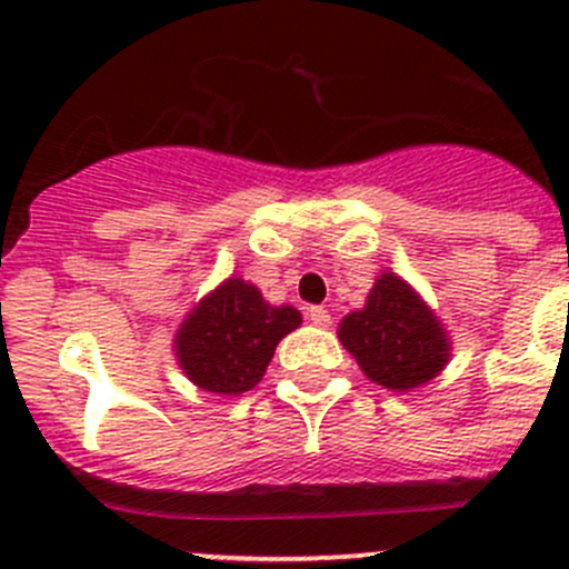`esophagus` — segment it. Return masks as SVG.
Listing matches in <instances>:
<instances>
[{"mask_svg": "<svg viewBox=\"0 0 569 569\" xmlns=\"http://www.w3.org/2000/svg\"><path fill=\"white\" fill-rule=\"evenodd\" d=\"M308 319H311L317 327H330L332 325L330 311H327V308H321V306L308 308Z\"/></svg>", "mask_w": 569, "mask_h": 569, "instance_id": "34e87169", "label": "esophagus"}]
</instances>
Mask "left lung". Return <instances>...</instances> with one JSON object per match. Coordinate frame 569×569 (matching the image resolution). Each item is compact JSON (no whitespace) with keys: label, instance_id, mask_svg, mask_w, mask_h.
<instances>
[{"label":"left lung","instance_id":"left-lung-1","mask_svg":"<svg viewBox=\"0 0 569 569\" xmlns=\"http://www.w3.org/2000/svg\"><path fill=\"white\" fill-rule=\"evenodd\" d=\"M366 377L391 391L432 380L449 360V338L416 291L396 274H382L363 311L349 313L338 330Z\"/></svg>","mask_w":569,"mask_h":569}]
</instances>
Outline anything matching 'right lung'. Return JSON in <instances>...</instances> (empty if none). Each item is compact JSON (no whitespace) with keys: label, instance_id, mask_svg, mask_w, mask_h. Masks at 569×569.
Returning a JSON list of instances; mask_svg holds the SVG:
<instances>
[{"label":"right lung","instance_id":"1","mask_svg":"<svg viewBox=\"0 0 569 569\" xmlns=\"http://www.w3.org/2000/svg\"><path fill=\"white\" fill-rule=\"evenodd\" d=\"M300 321V311L267 306L256 286L231 278L189 313L176 336V355L198 388L239 396L261 382L278 341Z\"/></svg>","mask_w":569,"mask_h":569}]
</instances>
